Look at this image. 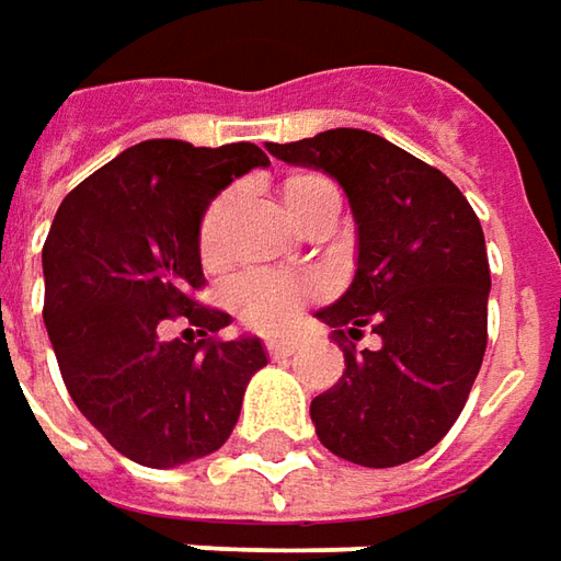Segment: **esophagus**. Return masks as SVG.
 <instances>
[{
    "instance_id": "34e87169",
    "label": "esophagus",
    "mask_w": 561,
    "mask_h": 561,
    "mask_svg": "<svg viewBox=\"0 0 561 561\" xmlns=\"http://www.w3.org/2000/svg\"><path fill=\"white\" fill-rule=\"evenodd\" d=\"M265 345H268V355H274V358H284V355H289L296 348V342L289 340V336H268Z\"/></svg>"
}]
</instances>
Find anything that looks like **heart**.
I'll return each instance as SVG.
<instances>
[{"label": "heart", "mask_w": 561, "mask_h": 561, "mask_svg": "<svg viewBox=\"0 0 561 561\" xmlns=\"http://www.w3.org/2000/svg\"><path fill=\"white\" fill-rule=\"evenodd\" d=\"M336 197L333 184L321 175H289L280 187V203L287 209L293 225L299 228L302 221L327 201ZM231 197H219L206 209L201 221V255L206 265H216L221 259V243H225V221H228ZM311 296V284L302 277H287V274L253 272L237 277L228 289V306L243 324L259 327V330H277L293 318V311Z\"/></svg>", "instance_id": "1"}]
</instances>
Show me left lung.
<instances>
[{
  "instance_id": "8db88e82",
  "label": "left lung",
  "mask_w": 561,
  "mask_h": 561,
  "mask_svg": "<svg viewBox=\"0 0 561 561\" xmlns=\"http://www.w3.org/2000/svg\"><path fill=\"white\" fill-rule=\"evenodd\" d=\"M289 167L318 169L348 197L358 234L355 277L314 318L345 345V370L311 401L327 450L389 469L423 457L463 411L488 345L491 272L482 225L460 187L430 163L364 129L265 145Z\"/></svg>"
}]
</instances>
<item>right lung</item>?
I'll list each match as a JSON object with an SVG mask.
<instances>
[{
	"mask_svg": "<svg viewBox=\"0 0 561 561\" xmlns=\"http://www.w3.org/2000/svg\"><path fill=\"white\" fill-rule=\"evenodd\" d=\"M272 160L250 141L194 148L150 138L77 184L43 247L45 330L79 413L150 469L201 460L234 432L259 336L163 340L172 314L201 336L231 314L197 306L201 221L228 184Z\"/></svg>",
	"mask_w": 561,
	"mask_h": 561,
	"instance_id": "right-lung-1",
	"label": "right lung"
}]
</instances>
